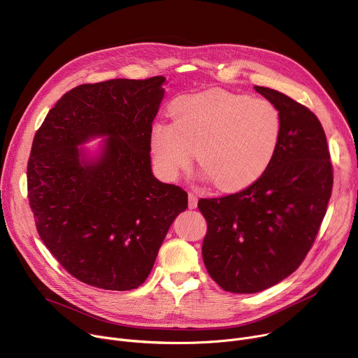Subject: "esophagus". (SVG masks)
<instances>
[{
  "label": "esophagus",
  "mask_w": 358,
  "mask_h": 358,
  "mask_svg": "<svg viewBox=\"0 0 358 358\" xmlns=\"http://www.w3.org/2000/svg\"><path fill=\"white\" fill-rule=\"evenodd\" d=\"M197 203H199L197 196L194 193H188V208L194 210L197 207Z\"/></svg>",
  "instance_id": "1"
}]
</instances>
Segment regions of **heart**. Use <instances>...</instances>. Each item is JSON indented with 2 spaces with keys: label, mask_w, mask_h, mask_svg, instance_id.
I'll list each match as a JSON object with an SVG mask.
<instances>
[{
  "label": "heart",
  "mask_w": 358,
  "mask_h": 358,
  "mask_svg": "<svg viewBox=\"0 0 358 358\" xmlns=\"http://www.w3.org/2000/svg\"><path fill=\"white\" fill-rule=\"evenodd\" d=\"M173 122L151 129L155 170L173 181L194 158L201 176L222 192L255 182L271 165L282 134V115L266 99L211 89L187 94L170 109Z\"/></svg>",
  "instance_id": "b5f03b06"
}]
</instances>
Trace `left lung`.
<instances>
[{
  "mask_svg": "<svg viewBox=\"0 0 358 358\" xmlns=\"http://www.w3.org/2000/svg\"><path fill=\"white\" fill-rule=\"evenodd\" d=\"M255 90L282 115L271 165L243 192L199 201L207 220L201 250L206 269L233 294L265 291L298 269L315 241L332 189L318 117L278 90Z\"/></svg>",
  "mask_w": 358,
  "mask_h": 358,
  "instance_id": "8db88e82",
  "label": "left lung"
}]
</instances>
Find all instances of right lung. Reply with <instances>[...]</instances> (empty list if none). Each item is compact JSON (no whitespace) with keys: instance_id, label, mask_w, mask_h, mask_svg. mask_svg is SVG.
I'll use <instances>...</instances> for the list:
<instances>
[{"instance_id":"add662e5","label":"right lung","mask_w":358,"mask_h":358,"mask_svg":"<svg viewBox=\"0 0 358 358\" xmlns=\"http://www.w3.org/2000/svg\"><path fill=\"white\" fill-rule=\"evenodd\" d=\"M164 85V76L80 85L36 132L27 187L37 231L60 265L90 287L136 289L187 208L184 189L151 169ZM98 137V149L81 147Z\"/></svg>"}]
</instances>
